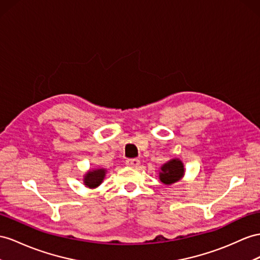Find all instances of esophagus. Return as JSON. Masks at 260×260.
Masks as SVG:
<instances>
[{
  "mask_svg": "<svg viewBox=\"0 0 260 260\" xmlns=\"http://www.w3.org/2000/svg\"><path fill=\"white\" fill-rule=\"evenodd\" d=\"M139 164H141V161H139L137 158H132V159H127V160H126V165L132 168H137Z\"/></svg>",
  "mask_w": 260,
  "mask_h": 260,
  "instance_id": "1",
  "label": "esophagus"
}]
</instances>
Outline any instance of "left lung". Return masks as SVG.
Returning <instances> with one entry per match:
<instances>
[{"instance_id":"left-lung-1","label":"left lung","mask_w":260,"mask_h":260,"mask_svg":"<svg viewBox=\"0 0 260 260\" xmlns=\"http://www.w3.org/2000/svg\"><path fill=\"white\" fill-rule=\"evenodd\" d=\"M183 164L178 159H172V160L162 166L159 178H160V181L162 183L172 184L180 180L183 176Z\"/></svg>"}]
</instances>
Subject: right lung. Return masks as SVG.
Masks as SVG:
<instances>
[{
    "label": "right lung",
    "instance_id": "obj_1",
    "mask_svg": "<svg viewBox=\"0 0 260 260\" xmlns=\"http://www.w3.org/2000/svg\"><path fill=\"white\" fill-rule=\"evenodd\" d=\"M105 176L104 169H96L93 171H89L84 177V184L89 188H96L102 182Z\"/></svg>",
    "mask_w": 260,
    "mask_h": 260
}]
</instances>
